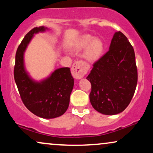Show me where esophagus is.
<instances>
[{"instance_id":"esophagus-1","label":"esophagus","mask_w":153,"mask_h":153,"mask_svg":"<svg viewBox=\"0 0 153 153\" xmlns=\"http://www.w3.org/2000/svg\"><path fill=\"white\" fill-rule=\"evenodd\" d=\"M87 68L81 61H77L72 67V75L75 79H80L86 73Z\"/></svg>"}]
</instances>
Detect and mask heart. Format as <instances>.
I'll list each match as a JSON object with an SVG mask.
<instances>
[{
  "label": "heart",
  "instance_id": "heart-1",
  "mask_svg": "<svg viewBox=\"0 0 153 153\" xmlns=\"http://www.w3.org/2000/svg\"><path fill=\"white\" fill-rule=\"evenodd\" d=\"M74 48L78 51L83 50V58L88 62L94 63L102 57L104 52V43L101 39L94 38L90 34H84L75 43Z\"/></svg>",
  "mask_w": 153,
  "mask_h": 153
}]
</instances>
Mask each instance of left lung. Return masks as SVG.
Segmentation results:
<instances>
[{"instance_id": "left-lung-1", "label": "left lung", "mask_w": 153, "mask_h": 153, "mask_svg": "<svg viewBox=\"0 0 153 153\" xmlns=\"http://www.w3.org/2000/svg\"><path fill=\"white\" fill-rule=\"evenodd\" d=\"M91 83L90 101L94 109L115 115L128 106L137 83V70L132 46L125 35L117 31L109 50L93 65L86 78Z\"/></svg>"}]
</instances>
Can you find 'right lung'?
<instances>
[{
    "label": "right lung",
    "mask_w": 153,
    "mask_h": 153,
    "mask_svg": "<svg viewBox=\"0 0 153 153\" xmlns=\"http://www.w3.org/2000/svg\"><path fill=\"white\" fill-rule=\"evenodd\" d=\"M47 30L45 26L34 28L22 40L16 54L14 79L26 108L39 117L54 119L62 116L69 106L74 86L71 68H58L46 78L36 80L26 71L24 62V54L34 34Z\"/></svg>",
    "instance_id": "1"
}]
</instances>
